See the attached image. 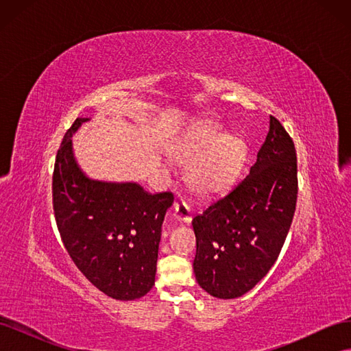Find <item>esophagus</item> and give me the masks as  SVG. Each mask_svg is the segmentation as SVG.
<instances>
[{
	"label": "esophagus",
	"mask_w": 351,
	"mask_h": 351,
	"mask_svg": "<svg viewBox=\"0 0 351 351\" xmlns=\"http://www.w3.org/2000/svg\"><path fill=\"white\" fill-rule=\"evenodd\" d=\"M174 217L177 221L184 222V224H189L192 221V212H190V208L187 206L186 202L178 200L174 204Z\"/></svg>",
	"instance_id": "esophagus-1"
}]
</instances>
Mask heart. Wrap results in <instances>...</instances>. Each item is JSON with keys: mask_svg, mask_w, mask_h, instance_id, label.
I'll return each instance as SVG.
<instances>
[{"mask_svg": "<svg viewBox=\"0 0 351 351\" xmlns=\"http://www.w3.org/2000/svg\"><path fill=\"white\" fill-rule=\"evenodd\" d=\"M246 143L237 136L222 134L217 125H206L190 139L184 149V161L192 164L189 182L202 195H217L224 190L244 162Z\"/></svg>", "mask_w": 351, "mask_h": 351, "instance_id": "1", "label": "heart"}]
</instances>
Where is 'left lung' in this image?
Returning a JSON list of instances; mask_svg holds the SVG:
<instances>
[{
  "mask_svg": "<svg viewBox=\"0 0 351 351\" xmlns=\"http://www.w3.org/2000/svg\"><path fill=\"white\" fill-rule=\"evenodd\" d=\"M295 200L294 143L271 115L249 174L192 221L193 271L202 289L218 299H236L252 290L278 258Z\"/></svg>",
  "mask_w": 351,
  "mask_h": 351,
  "instance_id": "obj_1",
  "label": "left lung"
}]
</instances>
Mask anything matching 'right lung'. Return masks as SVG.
Masks as SVG:
<instances>
[{
  "instance_id": "obj_1",
  "label": "right lung",
  "mask_w": 351,
  "mask_h": 351,
  "mask_svg": "<svg viewBox=\"0 0 351 351\" xmlns=\"http://www.w3.org/2000/svg\"><path fill=\"white\" fill-rule=\"evenodd\" d=\"M67 130L56 158L52 205L60 236L80 272L115 300L141 299L155 284L158 247L169 192L147 193L137 183L92 180L73 154Z\"/></svg>"
}]
</instances>
